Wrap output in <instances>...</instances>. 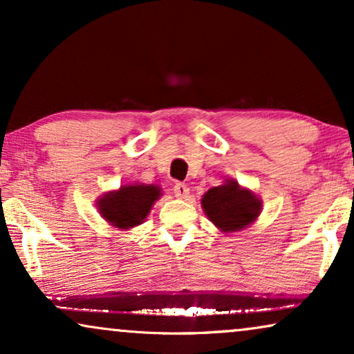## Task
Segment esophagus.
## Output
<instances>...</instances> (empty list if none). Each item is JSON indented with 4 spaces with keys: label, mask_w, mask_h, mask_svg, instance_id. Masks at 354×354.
I'll return each mask as SVG.
<instances>
[{
    "label": "esophagus",
    "mask_w": 354,
    "mask_h": 354,
    "mask_svg": "<svg viewBox=\"0 0 354 354\" xmlns=\"http://www.w3.org/2000/svg\"><path fill=\"white\" fill-rule=\"evenodd\" d=\"M188 193H190V190H188L185 183H176V185H174V195H176L178 200H185Z\"/></svg>",
    "instance_id": "34e87169"
}]
</instances>
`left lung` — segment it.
Segmentation results:
<instances>
[{
  "label": "left lung",
  "mask_w": 354,
  "mask_h": 354,
  "mask_svg": "<svg viewBox=\"0 0 354 354\" xmlns=\"http://www.w3.org/2000/svg\"><path fill=\"white\" fill-rule=\"evenodd\" d=\"M205 214L222 234H234L245 230L258 219L263 209V201L251 192L241 187L234 178L219 187H212L201 198Z\"/></svg>",
  "instance_id": "left-lung-1"
}]
</instances>
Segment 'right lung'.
I'll list each match as a JSON object with an SVG mask.
<instances>
[{"instance_id": "obj_1", "label": "right lung", "mask_w": 354, "mask_h": 354, "mask_svg": "<svg viewBox=\"0 0 354 354\" xmlns=\"http://www.w3.org/2000/svg\"><path fill=\"white\" fill-rule=\"evenodd\" d=\"M161 188L153 183H129L106 192L96 200L101 217L118 230L133 229L145 222L154 203L161 198Z\"/></svg>"}]
</instances>
